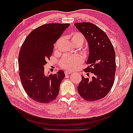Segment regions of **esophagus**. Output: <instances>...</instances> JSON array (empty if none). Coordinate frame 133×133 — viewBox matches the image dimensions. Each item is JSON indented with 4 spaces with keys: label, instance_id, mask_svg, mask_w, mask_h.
Masks as SVG:
<instances>
[{
    "label": "esophagus",
    "instance_id": "34e87169",
    "mask_svg": "<svg viewBox=\"0 0 133 133\" xmlns=\"http://www.w3.org/2000/svg\"><path fill=\"white\" fill-rule=\"evenodd\" d=\"M64 73H65V75H69V74H71L72 72H71V71H69L66 70V71H64Z\"/></svg>",
    "mask_w": 133,
    "mask_h": 133
}]
</instances>
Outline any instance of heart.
Masks as SVG:
<instances>
[{
	"instance_id": "heart-1",
	"label": "heart",
	"mask_w": 133,
	"mask_h": 133,
	"mask_svg": "<svg viewBox=\"0 0 133 133\" xmlns=\"http://www.w3.org/2000/svg\"><path fill=\"white\" fill-rule=\"evenodd\" d=\"M69 38L70 39L71 42L74 45L82 46L84 42L83 35L79 32H72L69 35ZM61 41V38L58 39L54 44L55 49L58 48L59 42ZM89 50L88 48H85L83 49L84 55H87L89 54ZM83 62L82 58L79 55H64L62 59L60 60V65L62 68L66 70H73Z\"/></svg>"
}]
</instances>
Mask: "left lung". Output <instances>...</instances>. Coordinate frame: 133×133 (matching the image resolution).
I'll return each instance as SVG.
<instances>
[{
	"mask_svg": "<svg viewBox=\"0 0 133 133\" xmlns=\"http://www.w3.org/2000/svg\"><path fill=\"white\" fill-rule=\"evenodd\" d=\"M86 38L89 44V55L84 69L93 74L92 79L82 76L78 91L86 101L94 102L105 97L113 85L116 71L115 53L113 45L106 33L91 23L74 24Z\"/></svg>",
	"mask_w": 133,
	"mask_h": 133,
	"instance_id": "1",
	"label": "left lung"
}]
</instances>
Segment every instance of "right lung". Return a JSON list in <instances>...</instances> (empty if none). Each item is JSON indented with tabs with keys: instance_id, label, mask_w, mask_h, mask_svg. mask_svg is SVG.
Segmentation results:
<instances>
[{
	"instance_id": "1",
	"label": "right lung",
	"mask_w": 133,
	"mask_h": 133,
	"mask_svg": "<svg viewBox=\"0 0 133 133\" xmlns=\"http://www.w3.org/2000/svg\"><path fill=\"white\" fill-rule=\"evenodd\" d=\"M70 24L49 23L35 28L28 35L19 51V76L27 95L34 101L48 104L57 98L65 77L62 70L46 76L44 66L50 59L54 44Z\"/></svg>"
}]
</instances>
